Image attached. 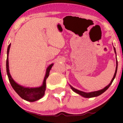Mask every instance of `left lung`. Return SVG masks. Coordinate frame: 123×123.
Returning <instances> with one entry per match:
<instances>
[{"label": "left lung", "mask_w": 123, "mask_h": 123, "mask_svg": "<svg viewBox=\"0 0 123 123\" xmlns=\"http://www.w3.org/2000/svg\"><path fill=\"white\" fill-rule=\"evenodd\" d=\"M114 52H115V54L117 55V53H116V50H115V48L114 47ZM116 57H117V55H116ZM117 66H116V69H115V73H114V77L113 78H112V80H111L110 83L108 85L106 86L105 88H104L103 89H102V90H98V91H94V92H83V91H80L78 90H77V89H75V88H74L73 87H72V86H70V88L74 92H75V93H77V94H78V95H80V96H82V97H85V98H91V97H97V96H100V95H101L102 93H103L104 92H105L106 91L107 89L109 88V87L110 86V85H111L112 82H113V80L115 78V76H116V74H117Z\"/></svg>", "instance_id": "1"}]
</instances>
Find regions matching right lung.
I'll use <instances>...</instances> for the list:
<instances>
[{"label":"right lung","mask_w":123,"mask_h":123,"mask_svg":"<svg viewBox=\"0 0 123 123\" xmlns=\"http://www.w3.org/2000/svg\"><path fill=\"white\" fill-rule=\"evenodd\" d=\"M11 43H10L7 49V58L6 62V73L8 77V79L10 83L16 92V93L23 98V100L27 101L29 102H34L37 100H40L45 95V91L46 90V80L49 75L50 70L53 66L54 64L52 63L46 69V74H45L44 79H43V85L41 86L37 87H26L23 86L19 85L14 80L12 77L9 72V61H8V55H9V49L11 48Z\"/></svg>","instance_id":"add662e5"}]
</instances>
